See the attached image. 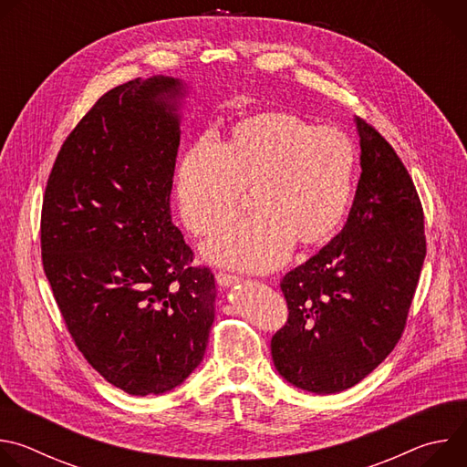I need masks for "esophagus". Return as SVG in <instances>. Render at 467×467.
<instances>
[{
  "mask_svg": "<svg viewBox=\"0 0 467 467\" xmlns=\"http://www.w3.org/2000/svg\"><path fill=\"white\" fill-rule=\"evenodd\" d=\"M216 281H218V285H220V286H233V285L240 283V281H242V277L233 275V274H225V272H218Z\"/></svg>",
  "mask_w": 467,
  "mask_h": 467,
  "instance_id": "34e87169",
  "label": "esophagus"
}]
</instances>
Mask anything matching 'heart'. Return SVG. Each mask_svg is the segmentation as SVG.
Returning <instances> with one entry per match:
<instances>
[{
  "label": "heart",
  "instance_id": "heart-1",
  "mask_svg": "<svg viewBox=\"0 0 467 467\" xmlns=\"http://www.w3.org/2000/svg\"><path fill=\"white\" fill-rule=\"evenodd\" d=\"M355 151L344 132L285 110L251 114L227 140H197L177 170V205L197 236H214L245 209L256 218L207 244L216 262L270 270L294 247L319 245L342 223L353 188Z\"/></svg>",
  "mask_w": 467,
  "mask_h": 467
}]
</instances>
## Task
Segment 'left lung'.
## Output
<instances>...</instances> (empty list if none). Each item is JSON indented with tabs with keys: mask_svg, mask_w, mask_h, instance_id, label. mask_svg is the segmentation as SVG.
Returning <instances> with one entry per match:
<instances>
[{
	"mask_svg": "<svg viewBox=\"0 0 467 467\" xmlns=\"http://www.w3.org/2000/svg\"><path fill=\"white\" fill-rule=\"evenodd\" d=\"M357 125L362 173L348 222L281 281L288 319L272 338L274 364L314 393L358 384L393 351L427 254L409 170L373 125Z\"/></svg>",
	"mask_w": 467,
	"mask_h": 467,
	"instance_id": "8db88e82",
	"label": "left lung"
}]
</instances>
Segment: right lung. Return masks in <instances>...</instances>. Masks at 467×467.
I'll list each match as a JSON object with an SVG mask.
<instances>
[{"instance_id":"1","label":"right lung","mask_w":467,"mask_h":467,"mask_svg":"<svg viewBox=\"0 0 467 467\" xmlns=\"http://www.w3.org/2000/svg\"><path fill=\"white\" fill-rule=\"evenodd\" d=\"M177 96L162 76L103 94L60 146L42 202V265L66 328L130 395L181 384L214 321V274L170 216Z\"/></svg>"}]
</instances>
